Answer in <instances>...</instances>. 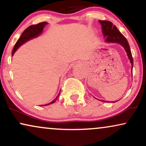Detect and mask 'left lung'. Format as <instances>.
<instances>
[{
  "mask_svg": "<svg viewBox=\"0 0 146 146\" xmlns=\"http://www.w3.org/2000/svg\"><path fill=\"white\" fill-rule=\"evenodd\" d=\"M100 24L102 25L103 33L106 38V42H117L122 45L125 48L126 53L127 54L129 59L131 62L132 68L133 66V60L132 57L131 52L127 39L125 36L119 32L117 27L115 25H113V23L108 21H100ZM132 71V69H131ZM102 102H105L102 101ZM117 102V101H116Z\"/></svg>",
  "mask_w": 146,
  "mask_h": 146,
  "instance_id": "8db88e82",
  "label": "left lung"
}]
</instances>
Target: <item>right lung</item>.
I'll return each instance as SVG.
<instances>
[{"label": "right lung", "mask_w": 146, "mask_h": 146, "mask_svg": "<svg viewBox=\"0 0 146 146\" xmlns=\"http://www.w3.org/2000/svg\"><path fill=\"white\" fill-rule=\"evenodd\" d=\"M46 24H47V23L46 22H42V23H38V24H36V25H31V26L29 27L28 28H27L26 29H25L24 32L23 33V34L21 35L20 38H19V40L17 41L16 44H15L14 48H13V52H12V55H14L15 52L17 50V48H18L21 45H22L23 43H25V42H27V40L31 39V38L36 37V36L39 35L42 33V30H43V28ZM59 95H60V92L59 94H58L57 98H55V100L52 101V102H50L49 104L43 105V106H48V105L53 104V103L55 102L56 100H57V99L58 98V97L59 96Z\"/></svg>", "instance_id": "add662e5"}]
</instances>
